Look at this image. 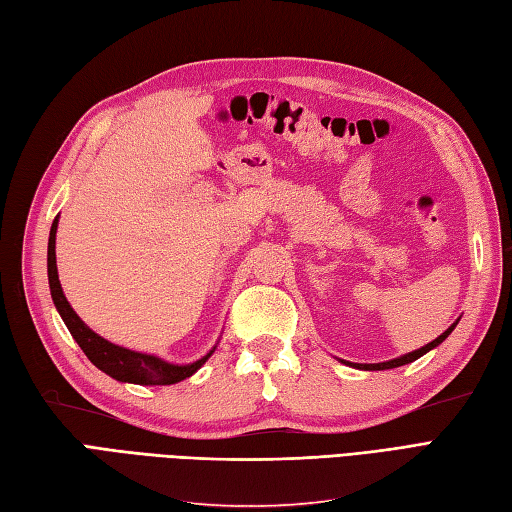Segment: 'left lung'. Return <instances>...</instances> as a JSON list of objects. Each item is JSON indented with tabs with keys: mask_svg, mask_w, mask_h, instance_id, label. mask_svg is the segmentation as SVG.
Listing matches in <instances>:
<instances>
[{
	"mask_svg": "<svg viewBox=\"0 0 512 512\" xmlns=\"http://www.w3.org/2000/svg\"><path fill=\"white\" fill-rule=\"evenodd\" d=\"M456 325H458V320L445 331V334H441V336H438V338L432 340V342H427L425 347H421V349H417V351L401 355V358L388 360V362H379V364H353V362H344V364H349V366H353V368H362V371H386V368H397V366H403V364H410V362H414V360H419L421 355H425L427 351H432L434 347H438V344H441V342L451 334V331H454Z\"/></svg>",
	"mask_w": 512,
	"mask_h": 512,
	"instance_id": "left-lung-1",
	"label": "left lung"
}]
</instances>
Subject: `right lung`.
Wrapping results in <instances>:
<instances>
[{
	"mask_svg": "<svg viewBox=\"0 0 512 512\" xmlns=\"http://www.w3.org/2000/svg\"><path fill=\"white\" fill-rule=\"evenodd\" d=\"M56 229H58V218H54L52 222L50 242H47V279H50L52 301L56 305L58 314H61L63 323L67 325L69 334L74 336L78 347L85 351V355L91 360L93 366H98L102 373L117 379V382H128V384H139V386H170L176 382H183L187 377H192L198 368L211 358V353L216 351V347L192 364H170L157 358V355L117 347V344L95 334L93 329H89L85 323H82L80 316L74 312V307L69 305L61 288V281H58Z\"/></svg>",
	"mask_w": 512,
	"mask_h": 512,
	"instance_id": "right-lung-1",
	"label": "right lung"
}]
</instances>
